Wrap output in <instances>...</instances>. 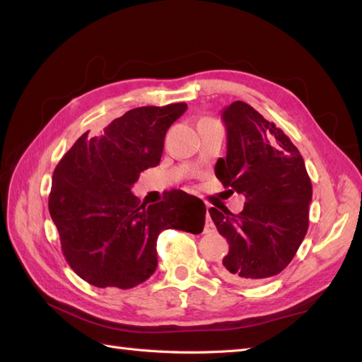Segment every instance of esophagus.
Instances as JSON below:
<instances>
[{
    "label": "esophagus",
    "mask_w": 362,
    "mask_h": 362,
    "mask_svg": "<svg viewBox=\"0 0 362 362\" xmlns=\"http://www.w3.org/2000/svg\"><path fill=\"white\" fill-rule=\"evenodd\" d=\"M214 229H215V224H214V221H211L210 215H207V221H205V232H211Z\"/></svg>",
    "instance_id": "1"
}]
</instances>
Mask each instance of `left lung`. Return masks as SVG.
I'll list each match as a JSON object with an SVG mask.
<instances>
[{"instance_id": "1", "label": "left lung", "mask_w": 362, "mask_h": 362, "mask_svg": "<svg viewBox=\"0 0 362 362\" xmlns=\"http://www.w3.org/2000/svg\"><path fill=\"white\" fill-rule=\"evenodd\" d=\"M228 153L215 174L230 193L243 194L238 215L209 209L229 252L221 278L254 284L281 273L292 262L309 226L313 183L298 148L281 129L245 102L226 106Z\"/></svg>"}]
</instances>
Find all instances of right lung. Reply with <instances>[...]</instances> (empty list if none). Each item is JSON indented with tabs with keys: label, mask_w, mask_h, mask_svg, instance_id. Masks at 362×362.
I'll use <instances>...</instances> for the list:
<instances>
[{
	"label": "right lung",
	"mask_w": 362,
	"mask_h": 362,
	"mask_svg": "<svg viewBox=\"0 0 362 362\" xmlns=\"http://www.w3.org/2000/svg\"><path fill=\"white\" fill-rule=\"evenodd\" d=\"M187 103L141 106L100 136L76 139L53 173L48 209L70 268L95 287L132 288L157 270L165 229L201 233L205 205L185 191L146 205L132 193L139 174L161 160L165 136Z\"/></svg>",
	"instance_id": "1"
}]
</instances>
